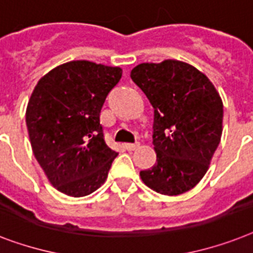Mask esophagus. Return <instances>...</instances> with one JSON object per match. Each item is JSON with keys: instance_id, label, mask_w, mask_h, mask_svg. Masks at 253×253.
Here are the masks:
<instances>
[{"instance_id": "esophagus-1", "label": "esophagus", "mask_w": 253, "mask_h": 253, "mask_svg": "<svg viewBox=\"0 0 253 253\" xmlns=\"http://www.w3.org/2000/svg\"><path fill=\"white\" fill-rule=\"evenodd\" d=\"M124 146L128 151H133V150H136L137 147L139 146V143L138 142H136V143H125Z\"/></svg>"}]
</instances>
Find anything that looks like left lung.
Segmentation results:
<instances>
[{"label": "left lung", "instance_id": "8db88e82", "mask_svg": "<svg viewBox=\"0 0 253 253\" xmlns=\"http://www.w3.org/2000/svg\"><path fill=\"white\" fill-rule=\"evenodd\" d=\"M130 78L154 108L157 163L139 176L161 195H181L203 179L221 142V96L205 74L177 60L139 64Z\"/></svg>", "mask_w": 253, "mask_h": 253}]
</instances>
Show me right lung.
I'll return each mask as SVG.
<instances>
[{
    "label": "right lung",
    "mask_w": 253,
    "mask_h": 253,
    "mask_svg": "<svg viewBox=\"0 0 253 253\" xmlns=\"http://www.w3.org/2000/svg\"><path fill=\"white\" fill-rule=\"evenodd\" d=\"M123 70L80 60L40 78L28 100L32 151L48 180L72 197L96 191L117 153L104 141L100 111Z\"/></svg>",
    "instance_id": "1"
}]
</instances>
